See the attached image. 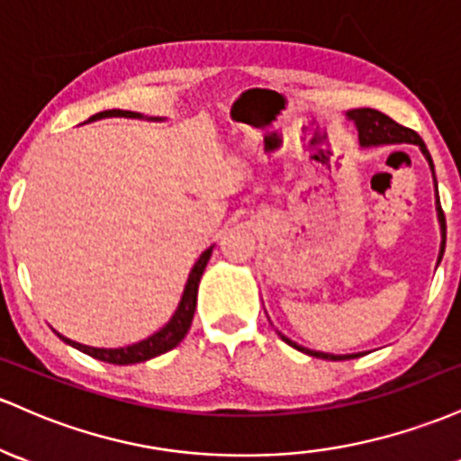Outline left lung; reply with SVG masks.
<instances>
[{
	"instance_id": "left-lung-1",
	"label": "left lung",
	"mask_w": 461,
	"mask_h": 461,
	"mask_svg": "<svg viewBox=\"0 0 461 461\" xmlns=\"http://www.w3.org/2000/svg\"><path fill=\"white\" fill-rule=\"evenodd\" d=\"M346 117H348L350 122H355L357 131H359L361 146H381V143H416V146H420L422 154H425L429 165H431V169H433L431 154H429L425 141H422V139L418 137V132H413L411 128L401 126V123H396L394 119L384 115V113L375 111V108H355V111L346 113ZM436 189H438V183H436ZM436 203H438L439 226H442V246H439V258H442L444 244H447V220H444V211H442V204H439V195H438ZM439 258H438V261H439ZM281 338L285 339L289 346H294V348L303 350V353H307L312 357H320V359L342 361V359H353V357H355V355L320 353V350H304L303 346H298L296 342H292V339H287L285 335H281Z\"/></svg>"
}]
</instances>
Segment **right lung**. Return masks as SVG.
Returning <instances> with one entry per match:
<instances>
[{
    "instance_id": "obj_1",
    "label": "right lung",
    "mask_w": 461,
    "mask_h": 461,
    "mask_svg": "<svg viewBox=\"0 0 461 461\" xmlns=\"http://www.w3.org/2000/svg\"><path fill=\"white\" fill-rule=\"evenodd\" d=\"M102 117H139V115L132 111H102L97 113V115L89 117V122H93V119H102ZM211 252H213V248H209V250H204L203 255H200L198 263H195L194 270L189 274L187 287H185L183 300H180L174 318L169 320L167 327H163L158 333H154L152 338L143 339V342L139 344L126 346V348H91V346L71 342V339L63 338V335H60V339H65L67 344H71L74 348L82 350V353H86L89 357H95V359L106 361V364H117V366L141 364V361L152 359V357L167 353V350H172L176 344L183 342V338L187 335V330L191 327V320H194V312H195V300H198V283H200V276H203L206 263H209Z\"/></svg>"
}]
</instances>
